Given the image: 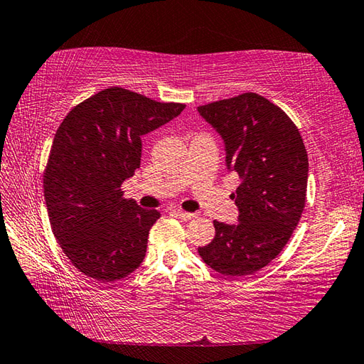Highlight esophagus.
Returning a JSON list of instances; mask_svg holds the SVG:
<instances>
[{"instance_id":"34e87169","label":"esophagus","mask_w":364,"mask_h":364,"mask_svg":"<svg viewBox=\"0 0 364 364\" xmlns=\"http://www.w3.org/2000/svg\"><path fill=\"white\" fill-rule=\"evenodd\" d=\"M173 214L176 215V218H180V219H183V220H191V219L196 218V214L184 213V211H180V210H173Z\"/></svg>"}]
</instances>
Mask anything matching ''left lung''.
<instances>
[{"label": "left lung", "instance_id": "1", "mask_svg": "<svg viewBox=\"0 0 364 364\" xmlns=\"http://www.w3.org/2000/svg\"><path fill=\"white\" fill-rule=\"evenodd\" d=\"M215 129L225 166L239 176L231 194L237 223L214 220L213 241L198 247L208 266L245 277L267 266L289 241L306 198L308 154L296 125L258 94H242L197 107Z\"/></svg>", "mask_w": 364, "mask_h": 364}]
</instances>
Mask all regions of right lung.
I'll return each mask as SVG.
<instances>
[{"instance_id": "obj_1", "label": "right lung", "mask_w": 364, "mask_h": 364, "mask_svg": "<svg viewBox=\"0 0 364 364\" xmlns=\"http://www.w3.org/2000/svg\"><path fill=\"white\" fill-rule=\"evenodd\" d=\"M183 109L109 87L60 123L43 176L45 203L60 249L80 272L111 283L141 266L161 214L123 198L120 186L141 166V137Z\"/></svg>"}]
</instances>
